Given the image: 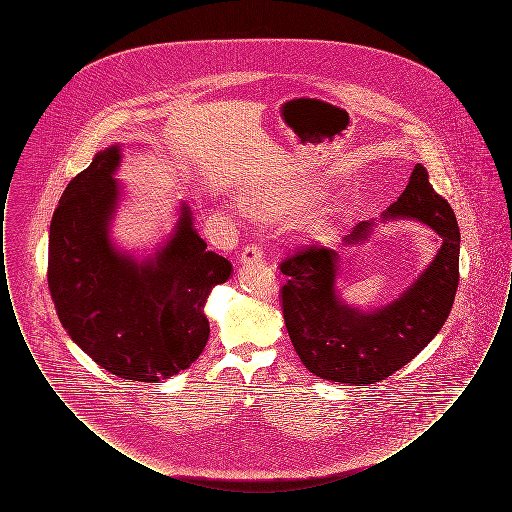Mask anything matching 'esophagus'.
Here are the masks:
<instances>
[{
  "label": "esophagus",
  "instance_id": "1",
  "mask_svg": "<svg viewBox=\"0 0 512 512\" xmlns=\"http://www.w3.org/2000/svg\"><path fill=\"white\" fill-rule=\"evenodd\" d=\"M259 259H263V247L259 244L245 245L240 261L242 263H251V261H259Z\"/></svg>",
  "mask_w": 512,
  "mask_h": 512
}]
</instances>
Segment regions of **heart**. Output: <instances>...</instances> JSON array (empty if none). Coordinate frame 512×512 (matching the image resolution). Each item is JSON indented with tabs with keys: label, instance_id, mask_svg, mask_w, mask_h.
Segmentation results:
<instances>
[{
	"label": "heart",
	"instance_id": "obj_1",
	"mask_svg": "<svg viewBox=\"0 0 512 512\" xmlns=\"http://www.w3.org/2000/svg\"><path fill=\"white\" fill-rule=\"evenodd\" d=\"M305 203V192L295 188V186H282L270 192H263V194L251 195L245 201V207L259 217H272V215H280L286 211L297 209ZM303 228L315 236V238H324L328 234V222L320 217H309L305 220Z\"/></svg>",
	"mask_w": 512,
	"mask_h": 512
}]
</instances>
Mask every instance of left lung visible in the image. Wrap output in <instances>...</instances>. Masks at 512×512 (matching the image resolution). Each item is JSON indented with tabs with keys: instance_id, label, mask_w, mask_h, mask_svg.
Here are the masks:
<instances>
[{
	"instance_id": "left-lung-1",
	"label": "left lung",
	"mask_w": 512,
	"mask_h": 512,
	"mask_svg": "<svg viewBox=\"0 0 512 512\" xmlns=\"http://www.w3.org/2000/svg\"><path fill=\"white\" fill-rule=\"evenodd\" d=\"M382 217L420 220L441 238L430 267L386 307L361 311L341 301L334 249L307 245L280 263L288 278L280 292L284 322L301 363L318 378L355 386L380 382L413 361L451 313L459 286L461 232L451 205L432 188L420 163ZM370 228L372 222H359L345 244L363 242Z\"/></svg>"
}]
</instances>
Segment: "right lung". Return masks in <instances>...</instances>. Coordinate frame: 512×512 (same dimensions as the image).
Segmentation results:
<instances>
[{
    "label": "right lung",
    "instance_id": "add662e5",
    "mask_svg": "<svg viewBox=\"0 0 512 512\" xmlns=\"http://www.w3.org/2000/svg\"><path fill=\"white\" fill-rule=\"evenodd\" d=\"M119 163L121 146L99 151L61 195L49 224V293L71 340L101 368L159 382L201 355L209 340L205 301L232 265L207 249L186 203L153 257L138 261L119 251L109 238Z\"/></svg>",
    "mask_w": 512,
    "mask_h": 512
}]
</instances>
